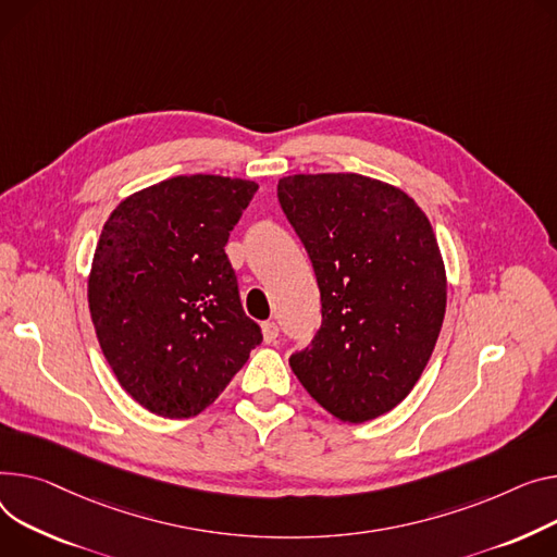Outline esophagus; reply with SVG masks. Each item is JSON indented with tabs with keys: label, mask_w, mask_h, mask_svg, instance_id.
Segmentation results:
<instances>
[{
	"label": "esophagus",
	"mask_w": 557,
	"mask_h": 557,
	"mask_svg": "<svg viewBox=\"0 0 557 557\" xmlns=\"http://www.w3.org/2000/svg\"><path fill=\"white\" fill-rule=\"evenodd\" d=\"M262 336H264V343L273 345L277 341V336H280L277 324L275 322H262Z\"/></svg>",
	"instance_id": "obj_1"
}]
</instances>
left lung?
Wrapping results in <instances>:
<instances>
[{"label":"left lung","instance_id":"left-lung-1","mask_svg":"<svg viewBox=\"0 0 557 557\" xmlns=\"http://www.w3.org/2000/svg\"><path fill=\"white\" fill-rule=\"evenodd\" d=\"M277 197L315 271L322 326L288 358L343 423H364L414 389L446 315V264L428 214L392 183L354 172L290 174Z\"/></svg>","mask_w":557,"mask_h":557}]
</instances>
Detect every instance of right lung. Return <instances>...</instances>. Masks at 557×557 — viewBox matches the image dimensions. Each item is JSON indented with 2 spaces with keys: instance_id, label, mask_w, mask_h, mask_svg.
Returning <instances> with one entry per match:
<instances>
[{
  "instance_id": "add662e5",
  "label": "right lung",
  "mask_w": 557,
  "mask_h": 557,
  "mask_svg": "<svg viewBox=\"0 0 557 557\" xmlns=\"http://www.w3.org/2000/svg\"><path fill=\"white\" fill-rule=\"evenodd\" d=\"M257 183L172 176L125 197L104 221L89 311L121 387L163 419H190L262 343L224 246Z\"/></svg>"
}]
</instances>
